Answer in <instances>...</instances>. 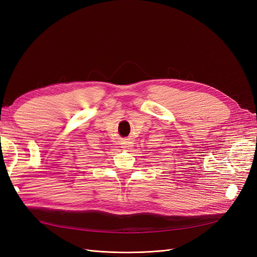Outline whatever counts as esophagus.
Returning <instances> with one entry per match:
<instances>
[{
	"instance_id": "34e87169",
	"label": "esophagus",
	"mask_w": 257,
	"mask_h": 257,
	"mask_svg": "<svg viewBox=\"0 0 257 257\" xmlns=\"http://www.w3.org/2000/svg\"><path fill=\"white\" fill-rule=\"evenodd\" d=\"M121 145H122V148L124 150L131 149V148L133 147V143H132L131 138H123L121 141Z\"/></svg>"
}]
</instances>
